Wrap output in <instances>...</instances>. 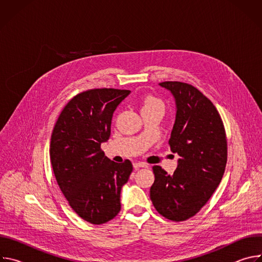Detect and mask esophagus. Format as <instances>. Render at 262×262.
I'll return each mask as SVG.
<instances>
[{
  "mask_svg": "<svg viewBox=\"0 0 262 262\" xmlns=\"http://www.w3.org/2000/svg\"><path fill=\"white\" fill-rule=\"evenodd\" d=\"M146 167H148V165H147V164H145V163H143V162H137V163H135V164H134V168H135V169H139V168H146Z\"/></svg>",
  "mask_w": 262,
  "mask_h": 262,
  "instance_id": "34e87169",
  "label": "esophagus"
}]
</instances>
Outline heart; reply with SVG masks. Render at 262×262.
Segmentation results:
<instances>
[{"mask_svg":"<svg viewBox=\"0 0 262 262\" xmlns=\"http://www.w3.org/2000/svg\"><path fill=\"white\" fill-rule=\"evenodd\" d=\"M146 107H163V103L156 97L152 96H147L144 100L143 108Z\"/></svg>","mask_w":262,"mask_h":262,"instance_id":"1","label":"heart"}]
</instances>
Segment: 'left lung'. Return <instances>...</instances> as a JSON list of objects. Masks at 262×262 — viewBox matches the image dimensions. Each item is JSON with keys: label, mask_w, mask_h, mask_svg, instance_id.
<instances>
[{"label": "left lung", "mask_w": 262, "mask_h": 262, "mask_svg": "<svg viewBox=\"0 0 262 262\" xmlns=\"http://www.w3.org/2000/svg\"><path fill=\"white\" fill-rule=\"evenodd\" d=\"M159 85L175 100L169 144L180 158L172 175L154 166L150 199L163 216L180 222L194 216L217 188L227 163V140L219 112L198 89L180 82Z\"/></svg>", "instance_id": "left-lung-1"}]
</instances>
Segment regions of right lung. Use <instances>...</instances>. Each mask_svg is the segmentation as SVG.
Instances as JSON below:
<instances>
[{
    "label": "right lung",
    "mask_w": 262,
    "mask_h": 262,
    "mask_svg": "<svg viewBox=\"0 0 262 262\" xmlns=\"http://www.w3.org/2000/svg\"><path fill=\"white\" fill-rule=\"evenodd\" d=\"M129 90L92 89L74 96L55 124L50 155L56 180L71 208L100 225L121 209L120 193L130 161H111L100 149L111 136L112 117Z\"/></svg>",
    "instance_id": "1"
}]
</instances>
